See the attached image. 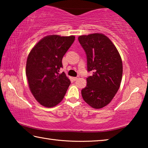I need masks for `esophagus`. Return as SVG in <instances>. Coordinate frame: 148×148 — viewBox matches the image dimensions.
Returning a JSON list of instances; mask_svg holds the SVG:
<instances>
[{
	"label": "esophagus",
	"instance_id": "34e87169",
	"mask_svg": "<svg viewBox=\"0 0 148 148\" xmlns=\"http://www.w3.org/2000/svg\"><path fill=\"white\" fill-rule=\"evenodd\" d=\"M79 78V76H77V77H73V79L74 80V81H76V80H77V79Z\"/></svg>",
	"mask_w": 148,
	"mask_h": 148
}]
</instances>
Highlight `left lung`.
Listing matches in <instances>:
<instances>
[{
    "label": "left lung",
    "mask_w": 148,
    "mask_h": 148,
    "mask_svg": "<svg viewBox=\"0 0 148 148\" xmlns=\"http://www.w3.org/2000/svg\"><path fill=\"white\" fill-rule=\"evenodd\" d=\"M78 40L87 55V78L82 90L84 101L95 109L102 108L113 99L120 87L123 74L122 60L116 47L102 33L82 35Z\"/></svg>",
    "instance_id": "1"
}]
</instances>
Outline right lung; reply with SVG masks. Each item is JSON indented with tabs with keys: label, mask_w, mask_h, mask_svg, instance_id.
Instances as JSON below:
<instances>
[{
	"label": "right lung",
	"mask_w": 148,
	"mask_h": 148,
	"mask_svg": "<svg viewBox=\"0 0 148 148\" xmlns=\"http://www.w3.org/2000/svg\"><path fill=\"white\" fill-rule=\"evenodd\" d=\"M75 40L74 36L53 34L42 38L27 57L26 75L35 99L47 108L62 101L71 81L64 72L59 74L62 59Z\"/></svg>",
	"instance_id": "1"
}]
</instances>
